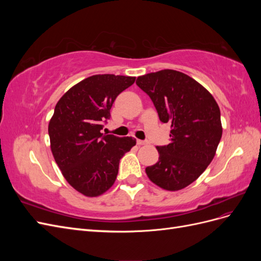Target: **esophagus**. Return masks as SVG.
Returning <instances> with one entry per match:
<instances>
[{
	"instance_id": "1",
	"label": "esophagus",
	"mask_w": 261,
	"mask_h": 261,
	"mask_svg": "<svg viewBox=\"0 0 261 261\" xmlns=\"http://www.w3.org/2000/svg\"><path fill=\"white\" fill-rule=\"evenodd\" d=\"M136 141H137V145H139V146H143V145H147V144H148V141H147V140L137 139Z\"/></svg>"
}]
</instances>
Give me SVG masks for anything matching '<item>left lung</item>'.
Masks as SVG:
<instances>
[{
	"label": "left lung",
	"mask_w": 261,
	"mask_h": 261,
	"mask_svg": "<svg viewBox=\"0 0 261 261\" xmlns=\"http://www.w3.org/2000/svg\"><path fill=\"white\" fill-rule=\"evenodd\" d=\"M159 114L171 124V143L158 146L159 161L146 168L149 179L165 191L192 184L208 168L222 137L220 109L198 82L174 69L139 76L136 81Z\"/></svg>",
	"instance_id": "8db88e82"
}]
</instances>
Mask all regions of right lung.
<instances>
[{
  "mask_svg": "<svg viewBox=\"0 0 261 261\" xmlns=\"http://www.w3.org/2000/svg\"><path fill=\"white\" fill-rule=\"evenodd\" d=\"M136 77L93 75L73 86L55 106L49 123L51 151L63 176L77 192L97 197L112 187L133 137L101 133L116 97Z\"/></svg>",
  "mask_w": 261,
  "mask_h": 261,
  "instance_id": "1",
  "label": "right lung"
}]
</instances>
